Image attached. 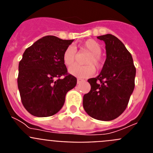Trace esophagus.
Listing matches in <instances>:
<instances>
[{"label":"esophagus","instance_id":"obj_1","mask_svg":"<svg viewBox=\"0 0 153 153\" xmlns=\"http://www.w3.org/2000/svg\"><path fill=\"white\" fill-rule=\"evenodd\" d=\"M83 79H79V78H78L77 79V83L78 84H79V83H82V82H83Z\"/></svg>","mask_w":153,"mask_h":153}]
</instances>
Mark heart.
I'll list each match as a JSON object with an SVG mask.
<instances>
[{"mask_svg":"<svg viewBox=\"0 0 153 153\" xmlns=\"http://www.w3.org/2000/svg\"><path fill=\"white\" fill-rule=\"evenodd\" d=\"M81 49L90 53V55L86 58L84 63L86 65L79 66L74 65L72 66L76 60V51L74 47L70 46L65 50L63 54V61L67 67H71L69 68V73L71 75L79 78H87L95 74V66L97 69H100L102 67V58L101 56L102 53V47L98 42L93 39H89L83 42L80 46ZM94 65V66L93 65Z\"/></svg>","mask_w":153,"mask_h":153,"instance_id":"heart-1","label":"heart"}]
</instances>
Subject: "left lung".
<instances>
[{
	"label": "left lung",
	"instance_id": "left-lung-1",
	"mask_svg": "<svg viewBox=\"0 0 153 153\" xmlns=\"http://www.w3.org/2000/svg\"><path fill=\"white\" fill-rule=\"evenodd\" d=\"M106 44V59L100 75L88 79L91 90L83 96L85 111L92 118L110 121L126 109L135 87L136 67L132 55L117 36H97Z\"/></svg>",
	"mask_w": 153,
	"mask_h": 153
}]
</instances>
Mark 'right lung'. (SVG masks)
<instances>
[{"label": "right lung", "mask_w": 153, "mask_h": 153, "mask_svg": "<svg viewBox=\"0 0 153 153\" xmlns=\"http://www.w3.org/2000/svg\"><path fill=\"white\" fill-rule=\"evenodd\" d=\"M73 41L46 36L24 51L19 63L17 86L24 108L34 117L58 113L67 93L76 85V78L67 73L63 61V52Z\"/></svg>", "instance_id": "obj_1"}]
</instances>
